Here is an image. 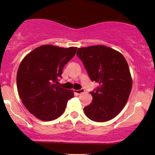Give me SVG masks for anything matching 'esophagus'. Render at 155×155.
I'll return each mask as SVG.
<instances>
[{
	"label": "esophagus",
	"mask_w": 155,
	"mask_h": 155,
	"mask_svg": "<svg viewBox=\"0 0 155 155\" xmlns=\"http://www.w3.org/2000/svg\"><path fill=\"white\" fill-rule=\"evenodd\" d=\"M74 92L78 94H81L82 93L84 92V89H80V90H74Z\"/></svg>",
	"instance_id": "1"
}]
</instances>
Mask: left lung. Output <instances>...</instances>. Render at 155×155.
I'll return each mask as SVG.
<instances>
[{"label":"left lung","instance_id":"obj_1","mask_svg":"<svg viewBox=\"0 0 155 155\" xmlns=\"http://www.w3.org/2000/svg\"><path fill=\"white\" fill-rule=\"evenodd\" d=\"M77 55L91 80L99 84L96 90L90 92L93 99L84 108V114L97 122L112 119L126 104L132 90L126 58L120 52L103 45L78 48Z\"/></svg>","mask_w":155,"mask_h":155}]
</instances>
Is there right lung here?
Listing matches in <instances>:
<instances>
[{"instance_id":"right-lung-1","label":"right lung","mask_w":155,"mask_h":155,"mask_svg":"<svg viewBox=\"0 0 155 155\" xmlns=\"http://www.w3.org/2000/svg\"><path fill=\"white\" fill-rule=\"evenodd\" d=\"M76 50L46 44L31 51L20 63L17 73L18 94L26 109L39 120L56 119L73 97V90L58 85V78Z\"/></svg>"}]
</instances>
